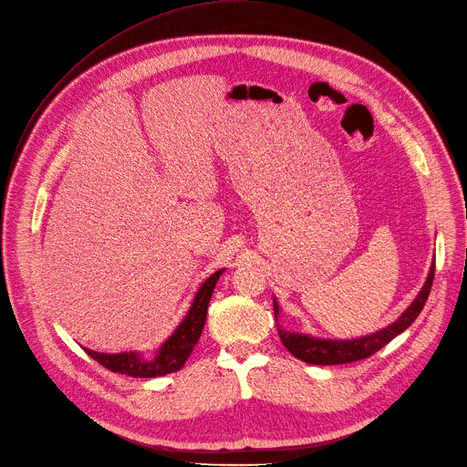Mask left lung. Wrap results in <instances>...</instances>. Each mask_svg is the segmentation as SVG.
Wrapping results in <instances>:
<instances>
[{
    "mask_svg": "<svg viewBox=\"0 0 467 467\" xmlns=\"http://www.w3.org/2000/svg\"><path fill=\"white\" fill-rule=\"evenodd\" d=\"M433 277H435V263L431 265V268H429L425 284H423L421 291L418 293V296L414 298V303L402 312L400 318L393 324H389L381 331L366 335V337L350 339V341L348 339L347 341L318 339V337H310V335L285 331L277 324L279 339H282L284 347L293 354L295 358L308 362V364H316V366H333V364H347V362L364 360V358L371 357L374 352H378L379 348H383L387 343L393 341L397 335H400L406 327L414 324V320L423 310V305L427 301L429 293H431ZM274 316H275V320L279 318V305L275 303V298H274Z\"/></svg>",
    "mask_w": 467,
    "mask_h": 467,
    "instance_id": "obj_1",
    "label": "left lung"
}]
</instances>
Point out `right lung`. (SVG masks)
Returning a JSON list of instances; mask_svg holds the SVG:
<instances>
[{"mask_svg":"<svg viewBox=\"0 0 467 467\" xmlns=\"http://www.w3.org/2000/svg\"><path fill=\"white\" fill-rule=\"evenodd\" d=\"M222 272L223 270L214 272L207 279V282L199 287L188 314H185V318L174 329L171 337L161 345L157 357L153 360H145L140 352L103 354V352H96L89 348H84V350L93 360H98L103 368L115 371V374H126L132 378H161V376L172 374V371L182 369L201 337L204 320H207L209 301H211L214 285L218 282V277L222 275Z\"/></svg>","mask_w":467,"mask_h":467,"instance_id":"1","label":"right lung"}]
</instances>
